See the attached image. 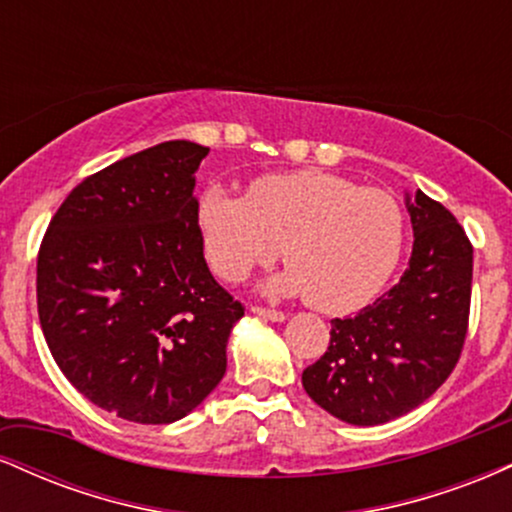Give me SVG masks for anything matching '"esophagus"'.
I'll return each mask as SVG.
<instances>
[{
	"instance_id": "obj_1",
	"label": "esophagus",
	"mask_w": 512,
	"mask_h": 512,
	"mask_svg": "<svg viewBox=\"0 0 512 512\" xmlns=\"http://www.w3.org/2000/svg\"><path fill=\"white\" fill-rule=\"evenodd\" d=\"M252 313L264 317V320H272V322H284V320H286V315L281 313V310L264 308V305H252Z\"/></svg>"
}]
</instances>
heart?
Masks as SVG:
<instances>
[{"mask_svg":"<svg viewBox=\"0 0 512 512\" xmlns=\"http://www.w3.org/2000/svg\"><path fill=\"white\" fill-rule=\"evenodd\" d=\"M199 231L214 272L243 281L284 248V274L272 293L305 296L325 313H351L373 301L404 248V211L390 192L322 170L267 173L248 192L211 185L199 197Z\"/></svg>","mask_w":512,"mask_h":512,"instance_id":"b5f03b06","label":"heart"}]
</instances>
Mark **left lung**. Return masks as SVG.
Returning a JSON list of instances; mask_svg holds the SVG:
<instances>
[{
	"label": "left lung",
	"mask_w": 512,
	"mask_h": 512,
	"mask_svg": "<svg viewBox=\"0 0 512 512\" xmlns=\"http://www.w3.org/2000/svg\"><path fill=\"white\" fill-rule=\"evenodd\" d=\"M407 209V272L356 317H334L330 346L303 370L310 399L346 424H387L426 402L457 366L467 337L472 243L421 190L407 195Z\"/></svg>",
	"instance_id": "8db88e82"
}]
</instances>
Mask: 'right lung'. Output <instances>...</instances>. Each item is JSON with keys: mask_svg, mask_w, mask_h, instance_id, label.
<instances>
[{"mask_svg": "<svg viewBox=\"0 0 512 512\" xmlns=\"http://www.w3.org/2000/svg\"><path fill=\"white\" fill-rule=\"evenodd\" d=\"M185 139L88 175L52 216L38 252V317L81 395L134 424H173L221 383L243 317L204 260Z\"/></svg>", "mask_w": 512, "mask_h": 512, "instance_id": "obj_1", "label": "right lung"}]
</instances>
